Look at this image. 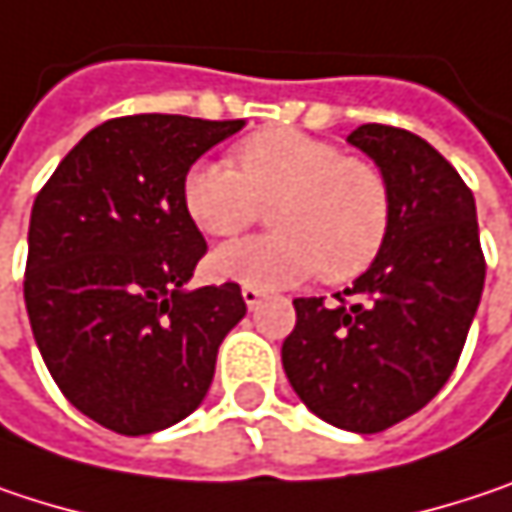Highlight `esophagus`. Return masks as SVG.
<instances>
[{"label": "esophagus", "instance_id": "34e87169", "mask_svg": "<svg viewBox=\"0 0 512 512\" xmlns=\"http://www.w3.org/2000/svg\"><path fill=\"white\" fill-rule=\"evenodd\" d=\"M243 302H246L249 310H255L257 304L263 302V290H257L252 284H243Z\"/></svg>", "mask_w": 512, "mask_h": 512}]
</instances>
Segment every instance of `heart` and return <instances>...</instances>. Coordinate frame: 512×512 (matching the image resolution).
Wrapping results in <instances>:
<instances>
[{"label":"heart","mask_w":512,"mask_h":512,"mask_svg":"<svg viewBox=\"0 0 512 512\" xmlns=\"http://www.w3.org/2000/svg\"><path fill=\"white\" fill-rule=\"evenodd\" d=\"M187 216L210 237H234L269 205L275 231L210 255L216 278L284 287L322 272L349 281L381 255L390 187L378 166L296 128H266L234 146V166L193 163L181 184Z\"/></svg>","instance_id":"obj_1"}]
</instances>
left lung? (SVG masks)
I'll list each match as a JSON object with an SVG mask.
<instances>
[{"label":"left lung","instance_id":"8db88e82","mask_svg":"<svg viewBox=\"0 0 512 512\" xmlns=\"http://www.w3.org/2000/svg\"><path fill=\"white\" fill-rule=\"evenodd\" d=\"M349 143L387 178L390 234L337 302H293L296 328L281 363L319 419L378 434L422 410L451 378L487 263L475 196L428 140L369 122L351 131Z\"/></svg>","mask_w":512,"mask_h":512}]
</instances>
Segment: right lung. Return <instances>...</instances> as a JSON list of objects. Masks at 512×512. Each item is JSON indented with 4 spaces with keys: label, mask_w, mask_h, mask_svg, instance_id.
<instances>
[{
    "label": "right lung",
    "mask_w": 512,
    "mask_h": 512,
    "mask_svg": "<svg viewBox=\"0 0 512 512\" xmlns=\"http://www.w3.org/2000/svg\"><path fill=\"white\" fill-rule=\"evenodd\" d=\"M243 119L134 114L87 131L37 193L25 310L58 390L125 437L187 419L246 316L240 284L187 290L208 252L181 184Z\"/></svg>",
    "instance_id": "1"
}]
</instances>
